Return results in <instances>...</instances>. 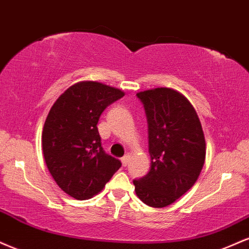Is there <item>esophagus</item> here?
<instances>
[{
  "instance_id": "1",
  "label": "esophagus",
  "mask_w": 249,
  "mask_h": 249,
  "mask_svg": "<svg viewBox=\"0 0 249 249\" xmlns=\"http://www.w3.org/2000/svg\"><path fill=\"white\" fill-rule=\"evenodd\" d=\"M121 162H122V165H124V166L127 165L128 162H129V156H128V155H124V156L121 159Z\"/></svg>"
}]
</instances>
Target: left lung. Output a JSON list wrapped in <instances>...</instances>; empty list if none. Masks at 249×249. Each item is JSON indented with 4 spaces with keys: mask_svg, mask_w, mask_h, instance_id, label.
<instances>
[{
    "mask_svg": "<svg viewBox=\"0 0 249 249\" xmlns=\"http://www.w3.org/2000/svg\"><path fill=\"white\" fill-rule=\"evenodd\" d=\"M136 95L147 115L151 168L133 183L143 203L160 209L197 182L205 162V137L197 112L182 93L157 87Z\"/></svg>",
    "mask_w": 249,
    "mask_h": 249,
    "instance_id": "1",
    "label": "left lung"
}]
</instances>
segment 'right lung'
Here are the masks:
<instances>
[{"mask_svg": "<svg viewBox=\"0 0 249 249\" xmlns=\"http://www.w3.org/2000/svg\"><path fill=\"white\" fill-rule=\"evenodd\" d=\"M124 95L98 81H80L50 109L42 134L44 159L57 185L74 199L98 195L121 166L102 149L96 124L105 108Z\"/></svg>", "mask_w": 249, "mask_h": 249, "instance_id": "1", "label": "right lung"}]
</instances>
